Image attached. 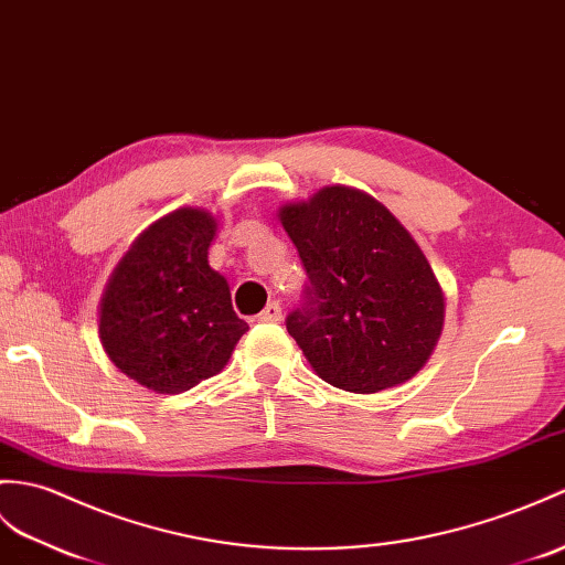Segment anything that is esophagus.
<instances>
[{
  "label": "esophagus",
  "mask_w": 565,
  "mask_h": 565,
  "mask_svg": "<svg viewBox=\"0 0 565 565\" xmlns=\"http://www.w3.org/2000/svg\"><path fill=\"white\" fill-rule=\"evenodd\" d=\"M257 320L259 322H279L281 320V306L277 303V300H271V303L257 315Z\"/></svg>",
  "instance_id": "34e87169"
}]
</instances>
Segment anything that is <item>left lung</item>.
<instances>
[{
  "label": "left lung",
  "instance_id": "1",
  "mask_svg": "<svg viewBox=\"0 0 565 565\" xmlns=\"http://www.w3.org/2000/svg\"><path fill=\"white\" fill-rule=\"evenodd\" d=\"M279 221L310 279L286 330L315 375L373 395L422 371L443 334L445 294L402 221L349 185L281 204Z\"/></svg>",
  "mask_w": 565,
  "mask_h": 565
}]
</instances>
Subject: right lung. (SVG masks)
<instances>
[{"label": "right lung", "instance_id": "add662e5", "mask_svg": "<svg viewBox=\"0 0 565 565\" xmlns=\"http://www.w3.org/2000/svg\"><path fill=\"white\" fill-rule=\"evenodd\" d=\"M216 231L212 212L180 206L137 235L105 284L103 351L156 395H180L221 373L247 332L226 277L209 265Z\"/></svg>", "mask_w": 565, "mask_h": 565}]
</instances>
